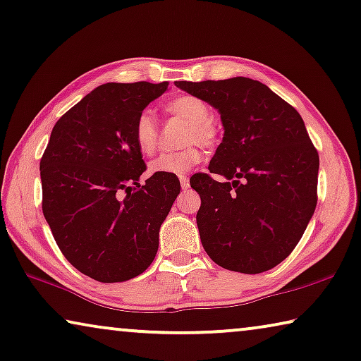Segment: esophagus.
<instances>
[{"label":"esophagus","mask_w":361,"mask_h":361,"mask_svg":"<svg viewBox=\"0 0 361 361\" xmlns=\"http://www.w3.org/2000/svg\"><path fill=\"white\" fill-rule=\"evenodd\" d=\"M180 185H181V190H188V188H190V178H188L186 175H181Z\"/></svg>","instance_id":"34e87169"}]
</instances>
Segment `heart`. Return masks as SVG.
I'll return each mask as SVG.
<instances>
[{
	"label": "heart",
	"mask_w": 361,
	"mask_h": 361,
	"mask_svg": "<svg viewBox=\"0 0 361 361\" xmlns=\"http://www.w3.org/2000/svg\"><path fill=\"white\" fill-rule=\"evenodd\" d=\"M165 110L170 115L183 118L188 121V126L183 134V142L191 144L178 152H166L150 160V173L164 175H181L190 171L192 166L201 162V150L196 142L202 147H214L219 141V126L211 118V106L206 100L196 95H178L166 102ZM134 142L139 152L150 155L157 147L159 126L154 113L142 110L134 121Z\"/></svg>",
	"instance_id": "b5f03b06"
}]
</instances>
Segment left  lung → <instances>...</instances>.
<instances>
[{
    "label": "left lung",
    "instance_id": "obj_1",
    "mask_svg": "<svg viewBox=\"0 0 361 361\" xmlns=\"http://www.w3.org/2000/svg\"><path fill=\"white\" fill-rule=\"evenodd\" d=\"M220 113L224 137L209 171L195 175L196 222L209 257L224 269L261 274L293 251L318 202L319 155L300 113L250 78L175 82Z\"/></svg>",
    "mask_w": 361,
    "mask_h": 361
}]
</instances>
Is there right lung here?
Wrapping results in <instances>:
<instances>
[{
	"mask_svg": "<svg viewBox=\"0 0 361 361\" xmlns=\"http://www.w3.org/2000/svg\"><path fill=\"white\" fill-rule=\"evenodd\" d=\"M169 82L102 84L56 121L40 160L42 209L64 257L94 281L125 282L152 264L180 195L176 175L144 185L134 121Z\"/></svg>",
	"mask_w": 361,
	"mask_h": 361,
	"instance_id": "right-lung-1",
	"label": "right lung"
}]
</instances>
